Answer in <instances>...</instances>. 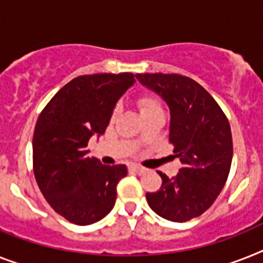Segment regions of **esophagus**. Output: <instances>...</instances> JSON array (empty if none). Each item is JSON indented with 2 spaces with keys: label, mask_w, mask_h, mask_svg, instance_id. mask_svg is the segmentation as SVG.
Instances as JSON below:
<instances>
[{
  "label": "esophagus",
  "mask_w": 263,
  "mask_h": 263,
  "mask_svg": "<svg viewBox=\"0 0 263 263\" xmlns=\"http://www.w3.org/2000/svg\"><path fill=\"white\" fill-rule=\"evenodd\" d=\"M129 171L130 173H133V175H144L145 173V169L141 168V166L138 165H130Z\"/></svg>",
  "instance_id": "34e87169"
}]
</instances>
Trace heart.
Listing matches in <instances>:
<instances>
[{
  "mask_svg": "<svg viewBox=\"0 0 263 263\" xmlns=\"http://www.w3.org/2000/svg\"><path fill=\"white\" fill-rule=\"evenodd\" d=\"M137 103H138V108H140L141 116H142V114H146V112L155 111V110H161V107H160L158 102L156 101L155 98L147 97V95L141 97Z\"/></svg>",
  "mask_w": 263,
  "mask_h": 263,
  "instance_id": "heart-1",
  "label": "heart"
}]
</instances>
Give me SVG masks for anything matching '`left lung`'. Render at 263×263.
Listing matches in <instances>:
<instances>
[{
    "label": "left lung",
    "instance_id": "left-lung-1",
    "mask_svg": "<svg viewBox=\"0 0 263 263\" xmlns=\"http://www.w3.org/2000/svg\"><path fill=\"white\" fill-rule=\"evenodd\" d=\"M144 87L165 101L171 111L169 141L181 168L162 185L147 192L149 207L161 218L183 223L214 204L229 177L233 137L222 108L200 84L177 73H137Z\"/></svg>",
    "mask_w": 263,
    "mask_h": 263
}]
</instances>
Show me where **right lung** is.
<instances>
[{"mask_svg": "<svg viewBox=\"0 0 263 263\" xmlns=\"http://www.w3.org/2000/svg\"><path fill=\"white\" fill-rule=\"evenodd\" d=\"M134 82L130 72L75 78L56 92L36 122L34 177L49 205L73 224H92L116 204L126 165H103L88 156L87 145L91 137L105 133L117 102Z\"/></svg>", "mask_w": 263, "mask_h": 263, "instance_id": "1", "label": "right lung"}]
</instances>
